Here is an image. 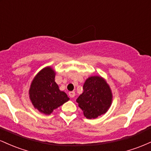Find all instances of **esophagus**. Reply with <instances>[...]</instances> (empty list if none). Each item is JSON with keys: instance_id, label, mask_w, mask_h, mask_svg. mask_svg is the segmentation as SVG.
<instances>
[{"instance_id": "esophagus-1", "label": "esophagus", "mask_w": 151, "mask_h": 151, "mask_svg": "<svg viewBox=\"0 0 151 151\" xmlns=\"http://www.w3.org/2000/svg\"><path fill=\"white\" fill-rule=\"evenodd\" d=\"M69 96H70L71 98H73V97H74V96H75V92H74V91H70V92H69Z\"/></svg>"}]
</instances>
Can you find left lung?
I'll return each mask as SVG.
<instances>
[{"label": "left lung", "instance_id": "left-lung-1", "mask_svg": "<svg viewBox=\"0 0 151 151\" xmlns=\"http://www.w3.org/2000/svg\"><path fill=\"white\" fill-rule=\"evenodd\" d=\"M84 91L76 100L86 119H96L110 108L113 94L110 86L101 76L88 77L83 86Z\"/></svg>", "mask_w": 151, "mask_h": 151}]
</instances>
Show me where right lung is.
Instances as JSON below:
<instances>
[{"mask_svg": "<svg viewBox=\"0 0 151 151\" xmlns=\"http://www.w3.org/2000/svg\"><path fill=\"white\" fill-rule=\"evenodd\" d=\"M55 78L52 67H45L35 76L29 89V97L34 108L46 115L70 100L67 93L59 89Z\"/></svg>", "mask_w": 151, "mask_h": 151, "instance_id": "1", "label": "right lung"}]
</instances>
